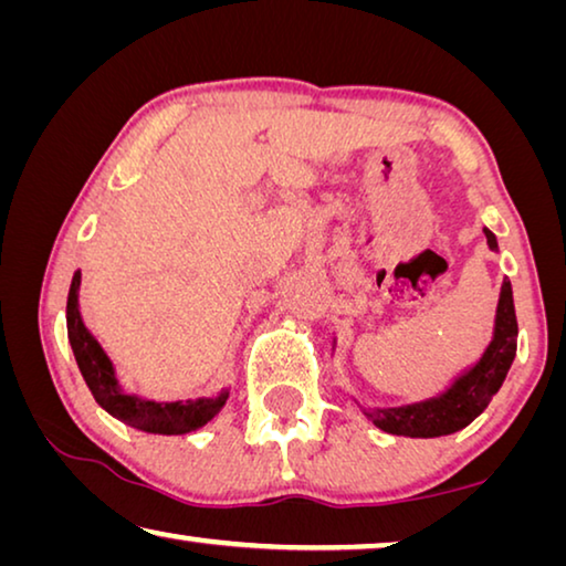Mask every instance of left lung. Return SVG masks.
<instances>
[{
	"label": "left lung",
	"instance_id": "left-lung-1",
	"mask_svg": "<svg viewBox=\"0 0 566 566\" xmlns=\"http://www.w3.org/2000/svg\"><path fill=\"white\" fill-rule=\"evenodd\" d=\"M483 234H486L489 249L496 251V237L489 229H483ZM516 335L514 294H511V282L504 280L499 294L496 322H493V337L476 365L463 370L441 396L400 408H363V412L380 430L392 436L438 438L455 433L481 416L483 408L499 392L501 382L506 380V373L516 355Z\"/></svg>",
	"mask_w": 566,
	"mask_h": 566
}]
</instances>
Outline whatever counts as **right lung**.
Instances as JSON below:
<instances>
[{"mask_svg": "<svg viewBox=\"0 0 566 566\" xmlns=\"http://www.w3.org/2000/svg\"><path fill=\"white\" fill-rule=\"evenodd\" d=\"M77 292L80 272H75L67 294V339L90 392H93L97 406L105 408L113 418H118L120 423L130 428L146 430V433L181 436L191 433V430H199L227 406L229 390H221L217 398H196L176 402H156L123 392L118 378H115V367L111 363V357L105 355L101 343L90 335L83 317H80Z\"/></svg>", "mask_w": 566, "mask_h": 566, "instance_id": "1", "label": "right lung"}]
</instances>
